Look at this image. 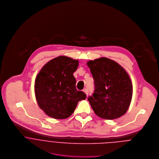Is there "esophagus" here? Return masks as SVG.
I'll return each mask as SVG.
<instances>
[{"mask_svg": "<svg viewBox=\"0 0 159 159\" xmlns=\"http://www.w3.org/2000/svg\"><path fill=\"white\" fill-rule=\"evenodd\" d=\"M83 92L86 94V95L87 96H88V89H86V88L84 89H83Z\"/></svg>", "mask_w": 159, "mask_h": 159, "instance_id": "34e87169", "label": "esophagus"}]
</instances>
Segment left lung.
<instances>
[{"instance_id":"8db88e82","label":"left lung","mask_w":159,"mask_h":159,"mask_svg":"<svg viewBox=\"0 0 159 159\" xmlns=\"http://www.w3.org/2000/svg\"><path fill=\"white\" fill-rule=\"evenodd\" d=\"M95 90L88 99L94 113L106 120L118 118L128 110L133 86L126 70L117 62L101 57L87 62Z\"/></svg>"}]
</instances>
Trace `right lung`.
I'll return each mask as SVG.
<instances>
[{
	"label": "right lung",
	"mask_w": 159,
	"mask_h": 159,
	"mask_svg": "<svg viewBox=\"0 0 159 159\" xmlns=\"http://www.w3.org/2000/svg\"><path fill=\"white\" fill-rule=\"evenodd\" d=\"M78 64L77 60L59 56L45 64L38 74L34 83L36 99L40 108L49 116L68 118L78 102L86 99V94L76 89L73 75Z\"/></svg>",
	"instance_id": "right-lung-1"
}]
</instances>
